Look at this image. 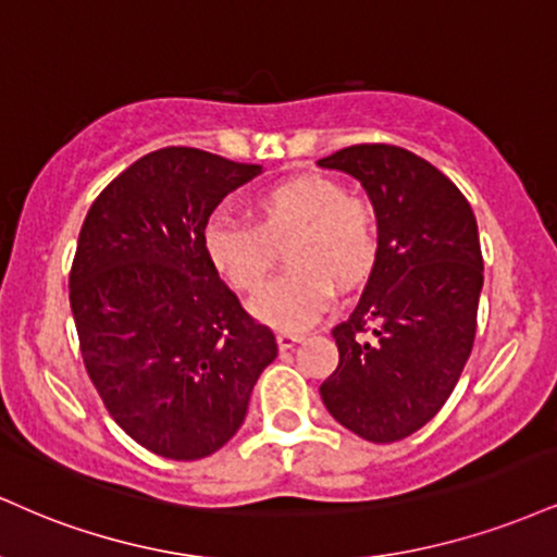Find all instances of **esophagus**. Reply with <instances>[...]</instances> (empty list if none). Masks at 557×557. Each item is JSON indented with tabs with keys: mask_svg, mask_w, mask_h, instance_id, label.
Here are the masks:
<instances>
[{
	"mask_svg": "<svg viewBox=\"0 0 557 557\" xmlns=\"http://www.w3.org/2000/svg\"><path fill=\"white\" fill-rule=\"evenodd\" d=\"M304 339V334L298 332H277V345L283 347V350H287V347H293L296 343H300Z\"/></svg>",
	"mask_w": 557,
	"mask_h": 557,
	"instance_id": "esophagus-1",
	"label": "esophagus"
}]
</instances>
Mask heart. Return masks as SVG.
Instances as JSON below:
<instances>
[{"instance_id": "obj_1", "label": "heart", "mask_w": 557, "mask_h": 557, "mask_svg": "<svg viewBox=\"0 0 557 557\" xmlns=\"http://www.w3.org/2000/svg\"><path fill=\"white\" fill-rule=\"evenodd\" d=\"M287 244L293 270L253 300V313L283 330H304L330 306L332 283L355 287L371 277L381 251L379 212L339 181L304 176L261 191L253 223L218 214L205 227L207 259L240 293L270 283L277 249Z\"/></svg>"}]
</instances>
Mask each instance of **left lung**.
I'll return each mask as SVG.
<instances>
[{
    "instance_id": "1",
    "label": "left lung",
    "mask_w": 557,
    "mask_h": 557,
    "mask_svg": "<svg viewBox=\"0 0 557 557\" xmlns=\"http://www.w3.org/2000/svg\"><path fill=\"white\" fill-rule=\"evenodd\" d=\"M319 165L358 178L381 225L379 261L350 317L334 324L339 363L319 392L347 431L394 444L435 418L472 352L478 223L454 181L405 147L352 145Z\"/></svg>"
}]
</instances>
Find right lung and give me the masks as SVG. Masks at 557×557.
I'll use <instances>...</instances> for the list:
<instances>
[{"label":"right lung","mask_w":557,"mask_h":557,"mask_svg":"<svg viewBox=\"0 0 557 557\" xmlns=\"http://www.w3.org/2000/svg\"><path fill=\"white\" fill-rule=\"evenodd\" d=\"M261 165L197 147L139 158L98 194L79 231L70 306L106 410L158 457L205 459L244 423L277 358L205 251V227Z\"/></svg>","instance_id":"right-lung-1"}]
</instances>
